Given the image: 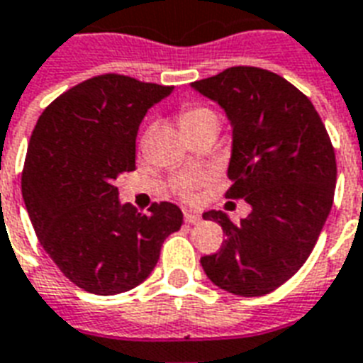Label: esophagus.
Returning <instances> with one entry per match:
<instances>
[{"label": "esophagus", "instance_id": "esophagus-1", "mask_svg": "<svg viewBox=\"0 0 363 363\" xmlns=\"http://www.w3.org/2000/svg\"><path fill=\"white\" fill-rule=\"evenodd\" d=\"M185 223H191V225H195V223H199L201 221V216L195 212H185Z\"/></svg>", "mask_w": 363, "mask_h": 363}]
</instances>
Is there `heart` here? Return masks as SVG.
<instances>
[{
    "label": "heart",
    "instance_id": "1",
    "mask_svg": "<svg viewBox=\"0 0 363 363\" xmlns=\"http://www.w3.org/2000/svg\"><path fill=\"white\" fill-rule=\"evenodd\" d=\"M179 123L184 126V130L201 126L204 123H216L218 125V115H216V111L212 108H208V106L191 104V106H185L179 111ZM204 182H206V176H179V178L174 179L172 187L182 199L189 201L191 196H193V191L201 184H204Z\"/></svg>",
    "mask_w": 363,
    "mask_h": 363
}]
</instances>
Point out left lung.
<instances>
[{
  "mask_svg": "<svg viewBox=\"0 0 363 363\" xmlns=\"http://www.w3.org/2000/svg\"><path fill=\"white\" fill-rule=\"evenodd\" d=\"M191 86L225 109L233 125L227 196L252 206L240 223L202 213L227 238L201 265L229 294L265 296L301 269L318 240L333 204L335 151L313 102L269 69L227 67Z\"/></svg>",
  "mask_w": 363,
  "mask_h": 363,
  "instance_id": "8db88e82",
  "label": "left lung"
}]
</instances>
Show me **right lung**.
<instances>
[{
    "mask_svg": "<svg viewBox=\"0 0 363 363\" xmlns=\"http://www.w3.org/2000/svg\"><path fill=\"white\" fill-rule=\"evenodd\" d=\"M174 86L104 74L56 98L39 115L22 170V199L39 242L85 291L115 296L155 269L161 246L184 223L172 202L150 213L119 204L115 179L136 168L143 115Z\"/></svg>",
    "mask_w": 363,
    "mask_h": 363,
    "instance_id": "right-lung-1",
    "label": "right lung"
}]
</instances>
